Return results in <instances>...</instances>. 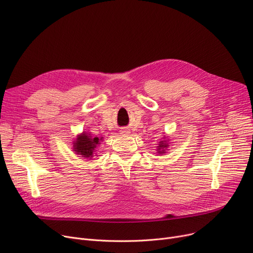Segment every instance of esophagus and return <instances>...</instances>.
<instances>
[{
    "label": "esophagus",
    "mask_w": 253,
    "mask_h": 253,
    "mask_svg": "<svg viewBox=\"0 0 253 253\" xmlns=\"http://www.w3.org/2000/svg\"><path fill=\"white\" fill-rule=\"evenodd\" d=\"M122 133H125V134H127V133H129V132H128V131H126V130H124V131L122 132Z\"/></svg>",
    "instance_id": "1"
}]
</instances>
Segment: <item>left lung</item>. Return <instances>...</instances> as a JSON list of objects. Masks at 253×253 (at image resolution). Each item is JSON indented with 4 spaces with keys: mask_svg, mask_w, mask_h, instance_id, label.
<instances>
[{
    "mask_svg": "<svg viewBox=\"0 0 253 253\" xmlns=\"http://www.w3.org/2000/svg\"><path fill=\"white\" fill-rule=\"evenodd\" d=\"M168 140L167 137L164 136V138L158 143V147H157V153L160 154V155H163L166 153L168 147H169V143H168Z\"/></svg>",
    "mask_w": 253,
    "mask_h": 253,
    "instance_id": "1",
    "label": "left lung"
}]
</instances>
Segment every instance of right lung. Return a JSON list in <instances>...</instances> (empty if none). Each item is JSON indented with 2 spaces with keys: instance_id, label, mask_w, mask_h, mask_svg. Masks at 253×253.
<instances>
[{
  "instance_id": "obj_1",
  "label": "right lung",
  "mask_w": 253,
  "mask_h": 253,
  "mask_svg": "<svg viewBox=\"0 0 253 253\" xmlns=\"http://www.w3.org/2000/svg\"><path fill=\"white\" fill-rule=\"evenodd\" d=\"M102 140L103 137H93L91 132L83 131L82 133L78 134L73 141V152L82 158L91 160L93 157L96 156V149Z\"/></svg>"
}]
</instances>
